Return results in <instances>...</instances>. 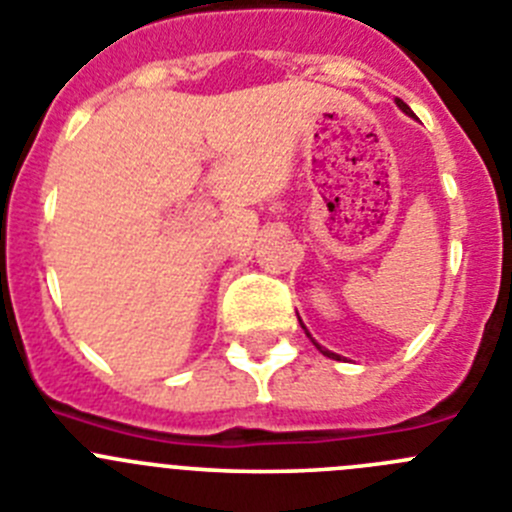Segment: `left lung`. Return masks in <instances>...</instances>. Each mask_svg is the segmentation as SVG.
Masks as SVG:
<instances>
[{"mask_svg": "<svg viewBox=\"0 0 512 512\" xmlns=\"http://www.w3.org/2000/svg\"><path fill=\"white\" fill-rule=\"evenodd\" d=\"M396 105H399L401 111L407 113V116H414V113H412V108H409V105L404 103V100H399V98H396ZM300 326H303V323H300ZM303 328H305V326H303ZM305 333H308V331H305ZM308 336H310V333H308ZM313 343H315V341H313ZM315 346H318V343H315ZM318 351H321L323 356H328V358H336V361H341V356H338V353H333V351H328V348L318 346Z\"/></svg>", "mask_w": 512, "mask_h": 512, "instance_id": "left-lung-1", "label": "left lung"}]
</instances>
